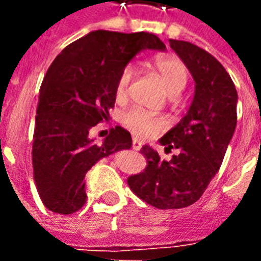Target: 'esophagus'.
Segmentation results:
<instances>
[{"label":"esophagus","instance_id":"1","mask_svg":"<svg viewBox=\"0 0 261 261\" xmlns=\"http://www.w3.org/2000/svg\"><path fill=\"white\" fill-rule=\"evenodd\" d=\"M131 147H133V149H134V151H140L142 147V144L138 141L137 138H133V145H131Z\"/></svg>","mask_w":261,"mask_h":261}]
</instances>
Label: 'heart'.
<instances>
[{
  "label": "heart",
  "mask_w": 261,
  "mask_h": 261,
  "mask_svg": "<svg viewBox=\"0 0 261 261\" xmlns=\"http://www.w3.org/2000/svg\"><path fill=\"white\" fill-rule=\"evenodd\" d=\"M151 67L172 96H176L185 89L189 80V69L180 59L175 56H158L152 60ZM131 78H133V68L127 65L121 69L119 78L116 81V86H114L116 100L121 102L127 97ZM121 123L133 134L141 138L151 137L165 127L164 120L161 117L148 113L147 110L141 108H131L125 110L121 114Z\"/></svg>",
  "instance_id": "heart-1"
}]
</instances>
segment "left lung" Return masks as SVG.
Wrapping results in <instances>:
<instances>
[{"label": "left lung", "instance_id": "1", "mask_svg": "<svg viewBox=\"0 0 261 261\" xmlns=\"http://www.w3.org/2000/svg\"><path fill=\"white\" fill-rule=\"evenodd\" d=\"M169 43L196 82L187 114L159 141L165 151L175 148L179 153L162 161L144 145L147 168L127 179L137 197L161 210L189 207L202 196L224 161L238 119V92L218 60L193 43Z\"/></svg>", "mask_w": 261, "mask_h": 261}]
</instances>
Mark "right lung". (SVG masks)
Wrapping results in <instances>:
<instances>
[{"instance_id": "1", "label": "right lung", "mask_w": 261, "mask_h": 261, "mask_svg": "<svg viewBox=\"0 0 261 261\" xmlns=\"http://www.w3.org/2000/svg\"><path fill=\"white\" fill-rule=\"evenodd\" d=\"M165 50L152 33L95 31L54 59L43 78L35 119L33 179L44 207L61 215L86 202L85 175L99 159L131 147L130 133L116 125L102 144L89 131L109 119L121 69L142 50Z\"/></svg>"}]
</instances>
